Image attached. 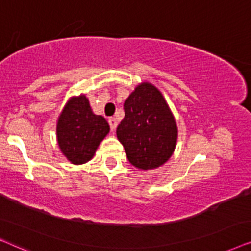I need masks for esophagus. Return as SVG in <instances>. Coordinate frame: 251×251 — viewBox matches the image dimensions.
Returning a JSON list of instances; mask_svg holds the SVG:
<instances>
[{
    "label": "esophagus",
    "mask_w": 251,
    "mask_h": 251,
    "mask_svg": "<svg viewBox=\"0 0 251 251\" xmlns=\"http://www.w3.org/2000/svg\"><path fill=\"white\" fill-rule=\"evenodd\" d=\"M117 119L113 118V117H111V118H109V125H110V128H111V131H115L116 127H117Z\"/></svg>",
    "instance_id": "obj_1"
}]
</instances>
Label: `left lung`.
<instances>
[{"instance_id": "1", "label": "left lung", "mask_w": 251, "mask_h": 251, "mask_svg": "<svg viewBox=\"0 0 251 251\" xmlns=\"http://www.w3.org/2000/svg\"><path fill=\"white\" fill-rule=\"evenodd\" d=\"M125 117L117 127V138L132 165L151 170L172 156L176 142V125L162 93L143 82L124 103Z\"/></svg>"}]
</instances>
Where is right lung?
Here are the masks:
<instances>
[{"label": "right lung", "instance_id": "obj_1", "mask_svg": "<svg viewBox=\"0 0 251 251\" xmlns=\"http://www.w3.org/2000/svg\"><path fill=\"white\" fill-rule=\"evenodd\" d=\"M110 131L104 117L94 115L85 95L72 98L57 123L58 146L73 164H83Z\"/></svg>", "mask_w": 251, "mask_h": 251}]
</instances>
